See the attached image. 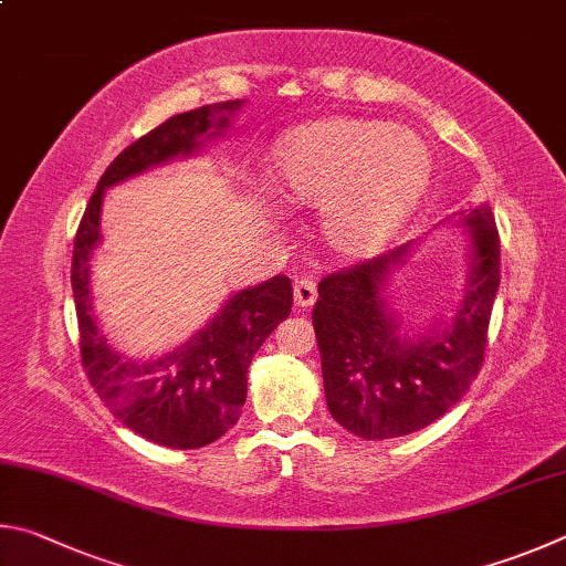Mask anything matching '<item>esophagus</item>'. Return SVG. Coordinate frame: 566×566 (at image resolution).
Instances as JSON below:
<instances>
[{"label":"esophagus","mask_w":566,"mask_h":566,"mask_svg":"<svg viewBox=\"0 0 566 566\" xmlns=\"http://www.w3.org/2000/svg\"><path fill=\"white\" fill-rule=\"evenodd\" d=\"M295 303L301 305V308H308L315 301H318V283H315V277H301V281H295Z\"/></svg>","instance_id":"esophagus-1"}]
</instances>
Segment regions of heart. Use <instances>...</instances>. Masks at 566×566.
I'll use <instances>...</instances> for the list:
<instances>
[{
	"instance_id": "b5f03b06",
	"label": "heart",
	"mask_w": 566,
	"mask_h": 566,
	"mask_svg": "<svg viewBox=\"0 0 566 566\" xmlns=\"http://www.w3.org/2000/svg\"><path fill=\"white\" fill-rule=\"evenodd\" d=\"M430 151L408 128L331 118L291 136L273 161V181L301 203H321L331 241L368 253L390 241L420 203Z\"/></svg>"
}]
</instances>
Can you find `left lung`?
Returning a JSON list of instances; mask_svg holds the SVG:
<instances>
[{
    "label": "left lung",
    "mask_w": 566,
    "mask_h": 566,
    "mask_svg": "<svg viewBox=\"0 0 566 566\" xmlns=\"http://www.w3.org/2000/svg\"><path fill=\"white\" fill-rule=\"evenodd\" d=\"M472 241L470 289L452 323L405 338L382 298L408 245L325 275L313 308L323 388L335 422L363 440H390L442 418L484 363L490 315L500 289V233L490 206L464 216Z\"/></svg>",
    "instance_id": "1"
}]
</instances>
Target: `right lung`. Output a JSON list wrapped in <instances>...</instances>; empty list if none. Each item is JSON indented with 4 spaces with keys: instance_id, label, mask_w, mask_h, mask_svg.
I'll return each instance as SVG.
<instances>
[{
    "instance_id": "add662e5",
    "label": "right lung",
    "mask_w": 566,
    "mask_h": 566,
    "mask_svg": "<svg viewBox=\"0 0 566 566\" xmlns=\"http://www.w3.org/2000/svg\"><path fill=\"white\" fill-rule=\"evenodd\" d=\"M241 104L235 98L176 114L126 146L98 178L74 238L72 289L86 378L116 420L148 442L174 450L211 444L241 418L248 365L275 325L291 315V277L275 275L235 293L201 333L164 358L132 360L108 348L96 328L88 298V258L102 238L98 218L106 188L156 164L193 154L201 146L198 138L221 134L228 126V114Z\"/></svg>"
}]
</instances>
